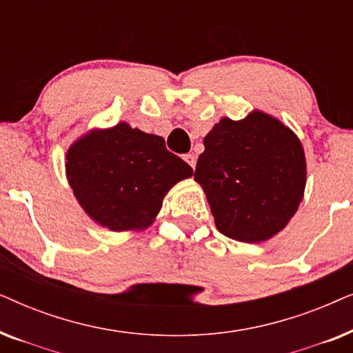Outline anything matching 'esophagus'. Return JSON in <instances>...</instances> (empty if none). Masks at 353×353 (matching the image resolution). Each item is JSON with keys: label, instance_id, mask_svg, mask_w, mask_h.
Here are the masks:
<instances>
[{"label": "esophagus", "instance_id": "obj_1", "mask_svg": "<svg viewBox=\"0 0 353 353\" xmlns=\"http://www.w3.org/2000/svg\"><path fill=\"white\" fill-rule=\"evenodd\" d=\"M183 159H185V161H186L188 163H190V165H191L192 168L196 167V156H194V154H186V156L183 157Z\"/></svg>", "mask_w": 353, "mask_h": 353}]
</instances>
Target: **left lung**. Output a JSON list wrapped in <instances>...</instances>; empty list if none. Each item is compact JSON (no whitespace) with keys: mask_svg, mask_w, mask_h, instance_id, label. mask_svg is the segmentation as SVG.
Returning a JSON list of instances; mask_svg holds the SVG:
<instances>
[{"mask_svg":"<svg viewBox=\"0 0 353 353\" xmlns=\"http://www.w3.org/2000/svg\"><path fill=\"white\" fill-rule=\"evenodd\" d=\"M194 180L215 226L241 243H263L286 228L303 199L307 162L301 139L281 120L252 110L221 119L204 138Z\"/></svg>","mask_w":353,"mask_h":353,"instance_id":"obj_1","label":"left lung"}]
</instances>
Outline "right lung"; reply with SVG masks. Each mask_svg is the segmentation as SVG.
<instances>
[{"label":"right lung","mask_w":353,"mask_h":353,"mask_svg":"<svg viewBox=\"0 0 353 353\" xmlns=\"http://www.w3.org/2000/svg\"><path fill=\"white\" fill-rule=\"evenodd\" d=\"M65 175L86 215L120 233L151 226L163 197L192 176V168L167 151L162 137L120 122L90 130L72 143Z\"/></svg>","instance_id":"1"}]
</instances>
